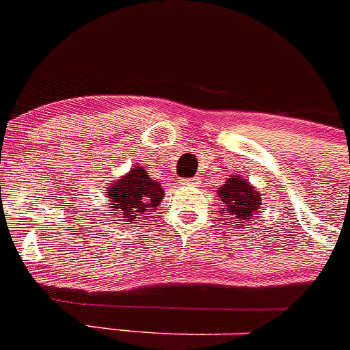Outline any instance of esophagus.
<instances>
[{
  "label": "esophagus",
  "instance_id": "1",
  "mask_svg": "<svg viewBox=\"0 0 350 350\" xmlns=\"http://www.w3.org/2000/svg\"><path fill=\"white\" fill-rule=\"evenodd\" d=\"M179 183H181V186H196L200 181L198 179H181Z\"/></svg>",
  "mask_w": 350,
  "mask_h": 350
}]
</instances>
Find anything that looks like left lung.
<instances>
[{
	"mask_svg": "<svg viewBox=\"0 0 350 350\" xmlns=\"http://www.w3.org/2000/svg\"><path fill=\"white\" fill-rule=\"evenodd\" d=\"M218 196L221 198V215H227L230 220L227 224L230 225L234 221L235 225L250 224L254 220V211L259 210L262 203V196L259 191L254 189L247 179L239 178V176H230L221 188H218Z\"/></svg>",
	"mask_w": 350,
	"mask_h": 350,
	"instance_id": "obj_1",
	"label": "left lung"
}]
</instances>
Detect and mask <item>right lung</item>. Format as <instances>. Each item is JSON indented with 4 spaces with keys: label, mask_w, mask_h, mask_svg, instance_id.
Returning <instances> with one entry per match:
<instances>
[{
    "label": "right lung",
    "mask_w": 350,
    "mask_h": 350,
    "mask_svg": "<svg viewBox=\"0 0 350 350\" xmlns=\"http://www.w3.org/2000/svg\"><path fill=\"white\" fill-rule=\"evenodd\" d=\"M108 210L107 217L113 218V224L129 221L126 225H133L147 215L146 211H152L159 206L164 198V189L161 183L149 178L147 171L139 165H133L122 179L109 185L107 189Z\"/></svg>",
    "instance_id": "obj_1"
}]
</instances>
